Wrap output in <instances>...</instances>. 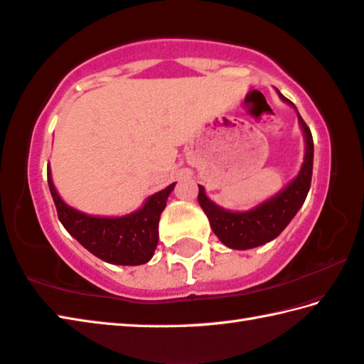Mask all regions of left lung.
I'll return each instance as SVG.
<instances>
[{"instance_id":"left-lung-1","label":"left lung","mask_w":364,"mask_h":364,"mask_svg":"<svg viewBox=\"0 0 364 364\" xmlns=\"http://www.w3.org/2000/svg\"><path fill=\"white\" fill-rule=\"evenodd\" d=\"M279 95L283 102L293 105L280 92ZM299 124L304 130V136H306V157H304L302 168L299 175L272 199L257 205L250 211L234 213V211H228L215 205L205 196L203 188L199 186L197 200L207 215L213 232L226 247L234 250H250L274 240L302 207L310 189V183H312L314 138L301 116Z\"/></svg>"}]
</instances>
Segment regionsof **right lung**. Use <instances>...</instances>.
Masks as SVG:
<instances>
[{"label": "right lung", "instance_id": "right-lung-1", "mask_svg": "<svg viewBox=\"0 0 364 364\" xmlns=\"http://www.w3.org/2000/svg\"><path fill=\"white\" fill-rule=\"evenodd\" d=\"M48 183L58 220L92 255L119 266H140L153 257L159 240V218L175 183L151 196L135 213L121 218L89 216L68 207L57 194L49 167Z\"/></svg>", "mask_w": 364, "mask_h": 364}]
</instances>
